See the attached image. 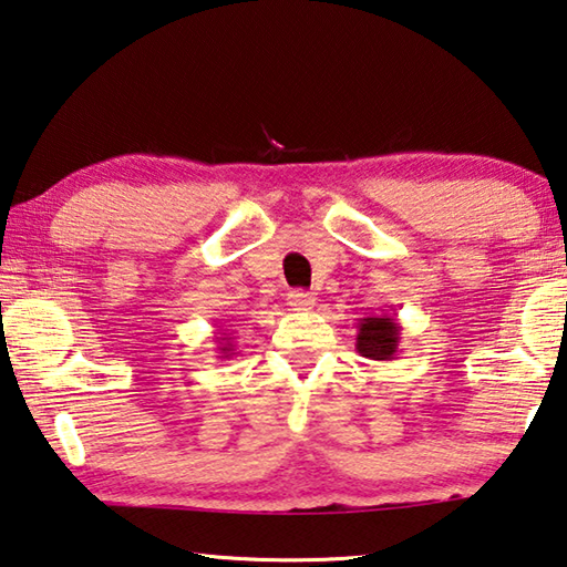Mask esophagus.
Returning <instances> with one entry per match:
<instances>
[{"mask_svg": "<svg viewBox=\"0 0 567 567\" xmlns=\"http://www.w3.org/2000/svg\"><path fill=\"white\" fill-rule=\"evenodd\" d=\"M287 305H290L292 310H312L315 295L305 292V290H292L290 295H287Z\"/></svg>", "mask_w": 567, "mask_h": 567, "instance_id": "1", "label": "esophagus"}]
</instances>
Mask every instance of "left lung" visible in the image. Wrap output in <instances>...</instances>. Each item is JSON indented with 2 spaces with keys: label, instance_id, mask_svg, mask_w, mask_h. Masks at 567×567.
<instances>
[{
  "label": "left lung",
  "instance_id": "8db88e82",
  "mask_svg": "<svg viewBox=\"0 0 567 567\" xmlns=\"http://www.w3.org/2000/svg\"><path fill=\"white\" fill-rule=\"evenodd\" d=\"M401 327L391 315H369L357 322V352L374 359V362H391L399 354Z\"/></svg>",
  "mask_w": 567,
  "mask_h": 567
}]
</instances>
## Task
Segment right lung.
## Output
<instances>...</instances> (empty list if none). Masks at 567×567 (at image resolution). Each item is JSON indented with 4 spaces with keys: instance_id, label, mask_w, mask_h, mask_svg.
I'll return each instance as SVG.
<instances>
[{
    "instance_id": "obj_1",
    "label": "right lung",
    "mask_w": 567,
    "mask_h": 567,
    "mask_svg": "<svg viewBox=\"0 0 567 567\" xmlns=\"http://www.w3.org/2000/svg\"><path fill=\"white\" fill-rule=\"evenodd\" d=\"M220 334V332H218ZM218 339V354L223 357V359H230L233 354H235V347L230 344V339L228 337H215Z\"/></svg>"
}]
</instances>
